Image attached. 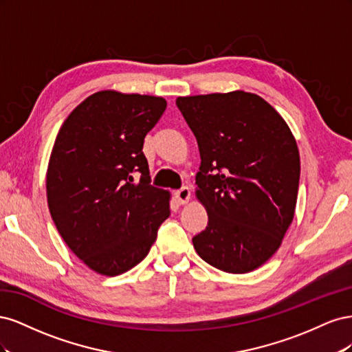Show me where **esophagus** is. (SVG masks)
Returning a JSON list of instances; mask_svg holds the SVG:
<instances>
[{
	"label": "esophagus",
	"mask_w": 352,
	"mask_h": 352,
	"mask_svg": "<svg viewBox=\"0 0 352 352\" xmlns=\"http://www.w3.org/2000/svg\"><path fill=\"white\" fill-rule=\"evenodd\" d=\"M175 198H176V201L179 202L180 206L186 204V202L190 199V190H189V188L184 186V188H180L179 190H176Z\"/></svg>",
	"instance_id": "obj_1"
}]
</instances>
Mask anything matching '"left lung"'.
<instances>
[{
  "label": "left lung",
  "instance_id": "8db88e82",
  "mask_svg": "<svg viewBox=\"0 0 352 352\" xmlns=\"http://www.w3.org/2000/svg\"><path fill=\"white\" fill-rule=\"evenodd\" d=\"M176 105L197 138V198L208 214L194 248L219 270L252 272L279 250L294 219L301 172L295 138L255 94L179 97Z\"/></svg>",
  "mask_w": 352,
  "mask_h": 352
}]
</instances>
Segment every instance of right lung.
<instances>
[{"label": "right lung", "mask_w": 352, "mask_h": 352, "mask_svg": "<svg viewBox=\"0 0 352 352\" xmlns=\"http://www.w3.org/2000/svg\"><path fill=\"white\" fill-rule=\"evenodd\" d=\"M166 107L162 97L100 91L69 114L56 138L47 170L51 217L74 255L100 274L141 263L170 216V194L151 185L142 151Z\"/></svg>", "instance_id": "add662e5"}]
</instances>
